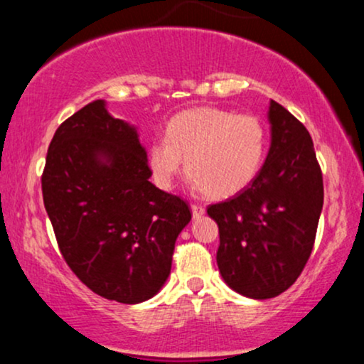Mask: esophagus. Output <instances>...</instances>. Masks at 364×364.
<instances>
[{
	"label": "esophagus",
	"mask_w": 364,
	"mask_h": 364,
	"mask_svg": "<svg viewBox=\"0 0 364 364\" xmlns=\"http://www.w3.org/2000/svg\"><path fill=\"white\" fill-rule=\"evenodd\" d=\"M191 214H193V219H198V217H202L203 214H205V208H203L202 205H196V203H193V205H191Z\"/></svg>",
	"instance_id": "34e87169"
}]
</instances>
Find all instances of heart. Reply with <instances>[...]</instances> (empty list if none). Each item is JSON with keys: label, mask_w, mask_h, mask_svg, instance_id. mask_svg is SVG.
Segmentation results:
<instances>
[{"label": "heart", "mask_w": 364, "mask_h": 364, "mask_svg": "<svg viewBox=\"0 0 364 364\" xmlns=\"http://www.w3.org/2000/svg\"><path fill=\"white\" fill-rule=\"evenodd\" d=\"M267 133L260 119L220 107H195L168 123L166 139L149 145L154 183L169 190L186 162L191 186L224 200L245 191L260 173Z\"/></svg>", "instance_id": "b5f03b06"}]
</instances>
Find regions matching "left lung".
Here are the masks:
<instances>
[{"label": "left lung", "mask_w": 364, "mask_h": 364, "mask_svg": "<svg viewBox=\"0 0 364 364\" xmlns=\"http://www.w3.org/2000/svg\"><path fill=\"white\" fill-rule=\"evenodd\" d=\"M270 147L260 173L240 195L207 208L219 225L217 265L232 291L275 298L303 272L323 207L313 140L294 116L270 101Z\"/></svg>", "instance_id": "obj_1"}]
</instances>
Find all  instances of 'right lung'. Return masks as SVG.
Returning a JSON list of instances; mask_svg holds the SVG:
<instances>
[{"label": "right lung", "mask_w": 364, "mask_h": 364, "mask_svg": "<svg viewBox=\"0 0 364 364\" xmlns=\"http://www.w3.org/2000/svg\"><path fill=\"white\" fill-rule=\"evenodd\" d=\"M139 136L97 99L60 124L43 174L63 258L95 294L127 304L162 289L174 243L191 220L185 200L149 181Z\"/></svg>", "instance_id": "add662e5"}]
</instances>
